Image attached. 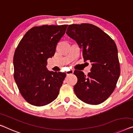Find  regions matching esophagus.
I'll return each mask as SVG.
<instances>
[{
    "label": "esophagus",
    "instance_id": "esophagus-1",
    "mask_svg": "<svg viewBox=\"0 0 133 133\" xmlns=\"http://www.w3.org/2000/svg\"><path fill=\"white\" fill-rule=\"evenodd\" d=\"M67 75H72L73 73V70H69V71H67L66 72Z\"/></svg>",
    "mask_w": 133,
    "mask_h": 133
}]
</instances>
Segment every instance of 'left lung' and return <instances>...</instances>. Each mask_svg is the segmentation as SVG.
Returning a JSON list of instances; mask_svg holds the SVG:
<instances>
[{"instance_id":"obj_1","label":"left lung","mask_w":133,"mask_h":133,"mask_svg":"<svg viewBox=\"0 0 133 133\" xmlns=\"http://www.w3.org/2000/svg\"><path fill=\"white\" fill-rule=\"evenodd\" d=\"M66 34L76 41L84 61L92 63L88 75L81 71L74 72L78 78L75 94L85 103H102L114 92L120 75L116 43L99 27L88 23L69 25Z\"/></svg>"}]
</instances>
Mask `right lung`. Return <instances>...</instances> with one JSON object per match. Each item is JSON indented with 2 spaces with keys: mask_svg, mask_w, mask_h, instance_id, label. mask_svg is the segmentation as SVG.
Wrapping results in <instances>:
<instances>
[{
  "mask_svg": "<svg viewBox=\"0 0 133 133\" xmlns=\"http://www.w3.org/2000/svg\"><path fill=\"white\" fill-rule=\"evenodd\" d=\"M68 25H43L30 29L14 55V78L23 97L30 104L43 106L57 98L65 73L49 72L47 60L54 55L57 43Z\"/></svg>",
  "mask_w": 133,
  "mask_h": 133,
  "instance_id": "right-lung-1",
  "label": "right lung"
}]
</instances>
